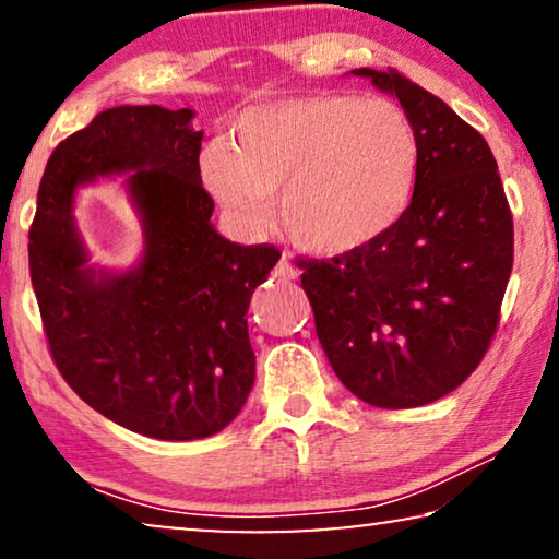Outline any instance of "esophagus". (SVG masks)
I'll return each mask as SVG.
<instances>
[{
	"instance_id": "34e87169",
	"label": "esophagus",
	"mask_w": 559,
	"mask_h": 559,
	"mask_svg": "<svg viewBox=\"0 0 559 559\" xmlns=\"http://www.w3.org/2000/svg\"><path fill=\"white\" fill-rule=\"evenodd\" d=\"M274 272H277V277H282V280H297V274H300L297 272V266L293 262H287V259H282Z\"/></svg>"
}]
</instances>
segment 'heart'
I'll return each instance as SVG.
<instances>
[{
  "mask_svg": "<svg viewBox=\"0 0 559 559\" xmlns=\"http://www.w3.org/2000/svg\"><path fill=\"white\" fill-rule=\"evenodd\" d=\"M419 140L386 98L346 94L266 102L201 155L205 188L251 231L280 218L295 247L346 257L400 224L417 186Z\"/></svg>",
  "mask_w": 559,
  "mask_h": 559,
  "instance_id": "obj_1",
  "label": "heart"
}]
</instances>
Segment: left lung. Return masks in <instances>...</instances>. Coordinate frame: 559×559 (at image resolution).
<instances>
[{
	"label": "left lung",
	"instance_id": "left-lung-1",
	"mask_svg": "<svg viewBox=\"0 0 559 559\" xmlns=\"http://www.w3.org/2000/svg\"><path fill=\"white\" fill-rule=\"evenodd\" d=\"M400 98L419 140L412 203L346 257L305 259L302 289L335 377L381 409L423 407L476 371L499 328L514 221L493 152L407 75L358 68Z\"/></svg>",
	"mask_w": 559,
	"mask_h": 559
}]
</instances>
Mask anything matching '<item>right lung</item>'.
<instances>
[{"instance_id":"obj_1","label":"right lung","mask_w":559,"mask_h":559,"mask_svg":"<svg viewBox=\"0 0 559 559\" xmlns=\"http://www.w3.org/2000/svg\"><path fill=\"white\" fill-rule=\"evenodd\" d=\"M190 109L114 106L52 150L29 226V277L60 377L111 423L155 440H201L239 415L257 358L247 310L280 262L211 224L203 132ZM129 171L145 226L134 271L87 264L70 211L74 190Z\"/></svg>"}]
</instances>
